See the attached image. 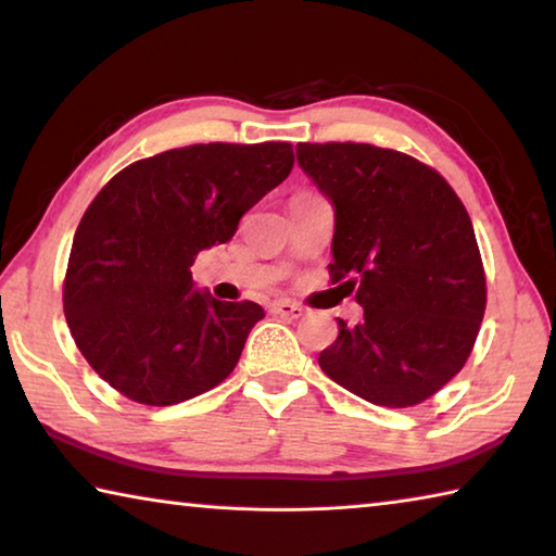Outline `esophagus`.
<instances>
[{"instance_id": "1", "label": "esophagus", "mask_w": 556, "mask_h": 556, "mask_svg": "<svg viewBox=\"0 0 556 556\" xmlns=\"http://www.w3.org/2000/svg\"><path fill=\"white\" fill-rule=\"evenodd\" d=\"M269 312L275 316H281V318H289V321H294V318H301L304 316V306L301 304H294V301H271L269 304Z\"/></svg>"}]
</instances>
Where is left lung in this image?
Wrapping results in <instances>:
<instances>
[{"label":"left lung","instance_id":"left-lung-1","mask_svg":"<svg viewBox=\"0 0 556 556\" xmlns=\"http://www.w3.org/2000/svg\"><path fill=\"white\" fill-rule=\"evenodd\" d=\"M299 164L336 208L331 285L363 321L338 318L318 365L380 407H414L464 368L485 314V269L466 205L437 168L397 149L301 142Z\"/></svg>","mask_w":556,"mask_h":556}]
</instances>
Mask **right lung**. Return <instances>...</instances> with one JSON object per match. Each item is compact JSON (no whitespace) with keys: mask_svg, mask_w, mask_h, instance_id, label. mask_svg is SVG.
<instances>
[{"mask_svg":"<svg viewBox=\"0 0 556 556\" xmlns=\"http://www.w3.org/2000/svg\"><path fill=\"white\" fill-rule=\"evenodd\" d=\"M291 166L289 142L191 144L139 159L100 188L75 230L63 312L110 388L168 407L235 370L265 312L195 291L191 265L201 250L228 242Z\"/></svg>","mask_w":556,"mask_h":556,"instance_id":"right-lung-1","label":"right lung"}]
</instances>
